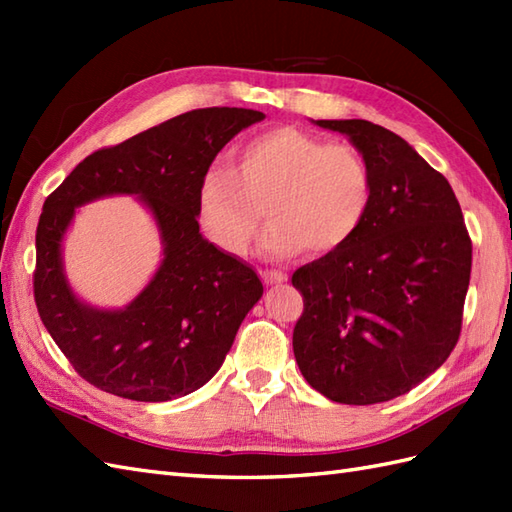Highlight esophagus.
Wrapping results in <instances>:
<instances>
[{"label":"esophagus","mask_w":512,"mask_h":512,"mask_svg":"<svg viewBox=\"0 0 512 512\" xmlns=\"http://www.w3.org/2000/svg\"><path fill=\"white\" fill-rule=\"evenodd\" d=\"M262 279L266 286H277V284H286L288 275L279 273V270H262Z\"/></svg>","instance_id":"esophagus-1"}]
</instances>
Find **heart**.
I'll use <instances>...</instances> for the list:
<instances>
[{
    "instance_id": "1",
    "label": "heart",
    "mask_w": 512,
    "mask_h": 512,
    "mask_svg": "<svg viewBox=\"0 0 512 512\" xmlns=\"http://www.w3.org/2000/svg\"><path fill=\"white\" fill-rule=\"evenodd\" d=\"M374 200V176L350 145L325 143L297 127H275L235 149L233 169L211 167L198 189L206 237L226 255L244 257L264 222L270 257L339 250L363 226Z\"/></svg>"
}]
</instances>
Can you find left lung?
Masks as SVG:
<instances>
[{
  "mask_svg": "<svg viewBox=\"0 0 512 512\" xmlns=\"http://www.w3.org/2000/svg\"><path fill=\"white\" fill-rule=\"evenodd\" d=\"M347 136L374 176L363 226L301 266L292 350L303 378L341 405L407 394L460 339L471 237L447 178L407 140L361 118L314 121Z\"/></svg>",
  "mask_w": 512,
  "mask_h": 512,
  "instance_id": "1",
  "label": "left lung"
}]
</instances>
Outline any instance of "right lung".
<instances>
[{"instance_id": "add662e5", "label": "right lung", "mask_w": 512, "mask_h": 512, "mask_svg": "<svg viewBox=\"0 0 512 512\" xmlns=\"http://www.w3.org/2000/svg\"><path fill=\"white\" fill-rule=\"evenodd\" d=\"M244 107L193 110L94 151L43 202L37 226L35 301L46 330L72 367L107 394L167 402L217 374L264 286L242 259L204 239L198 189L220 149L264 121ZM136 194L159 226L163 259L125 309H96L75 297L62 268V239L83 203Z\"/></svg>"}]
</instances>
